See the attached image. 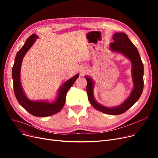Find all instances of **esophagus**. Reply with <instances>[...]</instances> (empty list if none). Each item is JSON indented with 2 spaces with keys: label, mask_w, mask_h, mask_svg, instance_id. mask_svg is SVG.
I'll use <instances>...</instances> for the list:
<instances>
[{
  "label": "esophagus",
  "mask_w": 158,
  "mask_h": 158,
  "mask_svg": "<svg viewBox=\"0 0 158 158\" xmlns=\"http://www.w3.org/2000/svg\"><path fill=\"white\" fill-rule=\"evenodd\" d=\"M84 72H85V70L83 69V70H82V71L81 72V73H82H82H84Z\"/></svg>",
  "instance_id": "esophagus-1"
}]
</instances>
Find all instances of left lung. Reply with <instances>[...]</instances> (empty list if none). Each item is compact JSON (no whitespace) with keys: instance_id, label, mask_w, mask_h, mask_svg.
I'll list each match as a JSON object with an SVG mask.
<instances>
[{"instance_id":"1","label":"left lung","mask_w":158,"mask_h":158,"mask_svg":"<svg viewBox=\"0 0 158 158\" xmlns=\"http://www.w3.org/2000/svg\"><path fill=\"white\" fill-rule=\"evenodd\" d=\"M113 42L110 44V48L113 51L118 52L126 56L131 61L132 76L134 82V89L127 100L121 106L108 108L98 104L93 94L94 82L90 77H86L87 80L86 92L89 101L95 109L102 113L117 115L125 113L133 106L139 98L143 89V64L141 60L137 48L128 38L125 33H115L113 37Z\"/></svg>"}]
</instances>
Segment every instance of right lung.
Wrapping results in <instances>:
<instances>
[{"label": "right lung", "mask_w": 158, "mask_h": 158, "mask_svg": "<svg viewBox=\"0 0 158 158\" xmlns=\"http://www.w3.org/2000/svg\"><path fill=\"white\" fill-rule=\"evenodd\" d=\"M37 38L35 34L30 36L23 46L16 54L12 69V77L15 95L19 104L32 115L38 117H45L53 115L61 110L66 101V94L74 82L78 78L79 74L76 75L74 77L64 82L59 91L58 97L55 102L48 103L46 102H33L29 101L25 95L22 90L20 80V72L23 57L34 44Z\"/></svg>", "instance_id": "add662e5"}]
</instances>
